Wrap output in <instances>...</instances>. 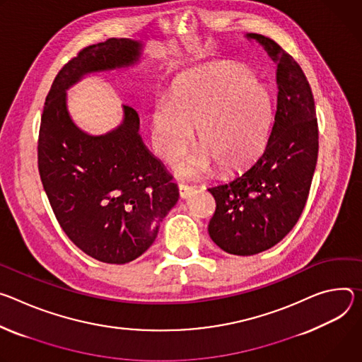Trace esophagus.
<instances>
[{"instance_id":"34e87169","label":"esophagus","mask_w":362,"mask_h":362,"mask_svg":"<svg viewBox=\"0 0 362 362\" xmlns=\"http://www.w3.org/2000/svg\"><path fill=\"white\" fill-rule=\"evenodd\" d=\"M178 191H180V197L181 198H188V197L192 195L194 188L189 187V185H185V184H180L178 185Z\"/></svg>"}]
</instances>
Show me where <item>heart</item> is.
<instances>
[{
  "label": "heart",
  "mask_w": 362,
  "mask_h": 362,
  "mask_svg": "<svg viewBox=\"0 0 362 362\" xmlns=\"http://www.w3.org/2000/svg\"><path fill=\"white\" fill-rule=\"evenodd\" d=\"M273 122V102L266 88L242 66L223 64L192 73L175 85L171 100L159 99L151 113L156 153L171 160L192 141L199 146L180 159L182 177H199L213 164L223 174L250 165L264 149Z\"/></svg>",
  "instance_id": "1"
}]
</instances>
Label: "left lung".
Returning <instances> with one entry per match:
<instances>
[{
	"mask_svg": "<svg viewBox=\"0 0 362 362\" xmlns=\"http://www.w3.org/2000/svg\"><path fill=\"white\" fill-rule=\"evenodd\" d=\"M277 63V109L264 152L243 174L210 187L213 242L230 255L252 256L277 245L298 223L319 149L315 100L298 62L272 38L250 33Z\"/></svg>",
	"mask_w": 362,
	"mask_h": 362,
	"instance_id": "1",
	"label": "left lung"
}]
</instances>
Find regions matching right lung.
Here are the masks:
<instances>
[{"label":"right lung","instance_id":"obj_1","mask_svg":"<svg viewBox=\"0 0 362 362\" xmlns=\"http://www.w3.org/2000/svg\"><path fill=\"white\" fill-rule=\"evenodd\" d=\"M139 54L141 45L129 38L80 50L54 78L37 142L40 178L60 227L80 250L110 264L149 249L178 202V188L144 145L134 107L124 106V122L115 131L92 136L70 119L66 90L88 73L131 66Z\"/></svg>","mask_w":362,"mask_h":362}]
</instances>
